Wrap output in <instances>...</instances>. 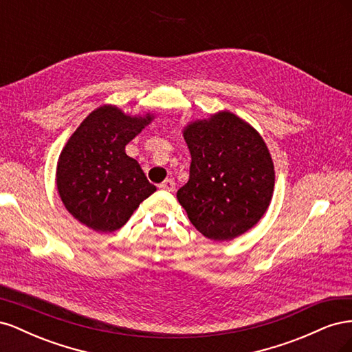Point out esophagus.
<instances>
[{"label": "esophagus", "mask_w": 352, "mask_h": 352, "mask_svg": "<svg viewBox=\"0 0 352 352\" xmlns=\"http://www.w3.org/2000/svg\"><path fill=\"white\" fill-rule=\"evenodd\" d=\"M158 188L163 189V190H168V192H173L175 188H176V184H175L173 179H166L163 184L158 185Z\"/></svg>", "instance_id": "1"}]
</instances>
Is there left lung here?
Masks as SVG:
<instances>
[{
  "mask_svg": "<svg viewBox=\"0 0 352 352\" xmlns=\"http://www.w3.org/2000/svg\"><path fill=\"white\" fill-rule=\"evenodd\" d=\"M190 153L189 180L177 201L211 241H232L257 225L274 189L267 145L254 127L228 110L184 127Z\"/></svg>",
  "mask_w": 352,
  "mask_h": 352,
  "instance_id": "left-lung-1",
  "label": "left lung"
}]
</instances>
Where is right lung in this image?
I'll use <instances>...</instances> for the list:
<instances>
[{
  "label": "right lung",
  "instance_id": "obj_1",
  "mask_svg": "<svg viewBox=\"0 0 352 352\" xmlns=\"http://www.w3.org/2000/svg\"><path fill=\"white\" fill-rule=\"evenodd\" d=\"M154 119L129 116L111 104L85 117L63 148L56 172L58 195L70 214L95 232H114L155 192L124 148Z\"/></svg>",
  "mask_w": 352,
  "mask_h": 352
}]
</instances>
